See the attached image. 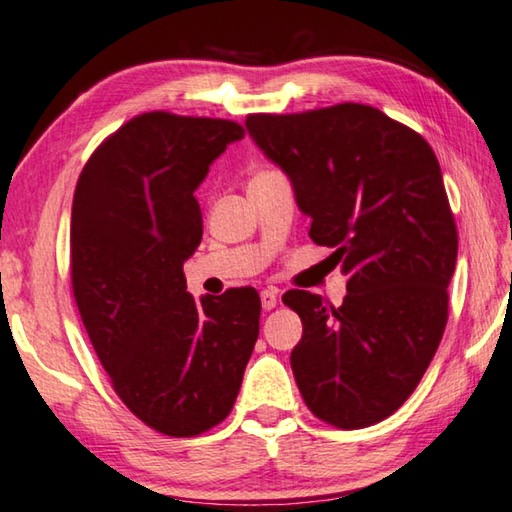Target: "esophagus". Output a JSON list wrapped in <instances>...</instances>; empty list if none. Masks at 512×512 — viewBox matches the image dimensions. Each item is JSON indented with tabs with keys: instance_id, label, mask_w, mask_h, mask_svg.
<instances>
[{
	"instance_id": "esophagus-1",
	"label": "esophagus",
	"mask_w": 512,
	"mask_h": 512,
	"mask_svg": "<svg viewBox=\"0 0 512 512\" xmlns=\"http://www.w3.org/2000/svg\"><path fill=\"white\" fill-rule=\"evenodd\" d=\"M259 297H262L264 311H271L277 306V291H273V288H264L262 295H259Z\"/></svg>"
}]
</instances>
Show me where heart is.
<instances>
[{
    "label": "heart",
    "instance_id": "b5f03b06",
    "mask_svg": "<svg viewBox=\"0 0 512 512\" xmlns=\"http://www.w3.org/2000/svg\"><path fill=\"white\" fill-rule=\"evenodd\" d=\"M259 174H262V172H259Z\"/></svg>",
    "mask_w": 512,
    "mask_h": 512
}]
</instances>
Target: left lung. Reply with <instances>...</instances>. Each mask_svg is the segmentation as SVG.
<instances>
[{"mask_svg":"<svg viewBox=\"0 0 512 512\" xmlns=\"http://www.w3.org/2000/svg\"><path fill=\"white\" fill-rule=\"evenodd\" d=\"M246 127L347 275L340 306L300 288L282 297L302 318L291 367L304 403L342 430L383 421L421 383L448 322L459 241L436 154L358 102L250 114Z\"/></svg>","mask_w":512,"mask_h":512,"instance_id":"left-lung-1","label":"left lung"}]
</instances>
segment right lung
<instances>
[{"instance_id": "add662e5", "label": "right lung", "mask_w": 512, "mask_h": 512, "mask_svg": "<svg viewBox=\"0 0 512 512\" xmlns=\"http://www.w3.org/2000/svg\"><path fill=\"white\" fill-rule=\"evenodd\" d=\"M244 127L150 111L91 154L73 194L71 284L82 324L129 412L167 436L230 414L259 336L255 288L197 302L183 262L203 235L194 190Z\"/></svg>"}]
</instances>
